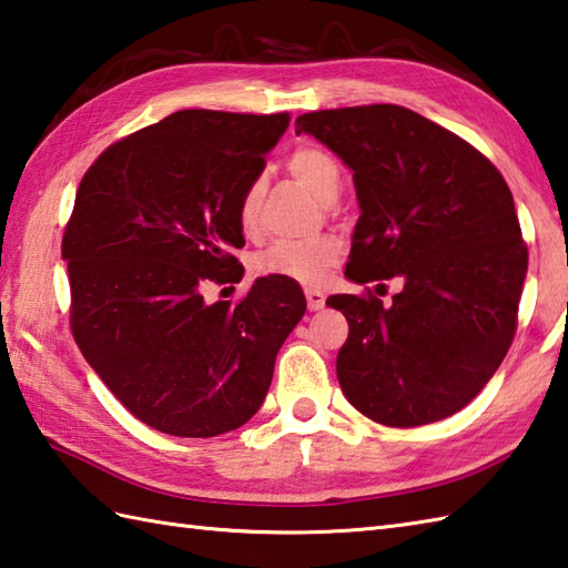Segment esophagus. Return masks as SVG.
<instances>
[{
  "label": "esophagus",
  "instance_id": "34e87169",
  "mask_svg": "<svg viewBox=\"0 0 568 568\" xmlns=\"http://www.w3.org/2000/svg\"><path fill=\"white\" fill-rule=\"evenodd\" d=\"M305 297H307V307L312 310V312H317V310H322L324 307V293L322 291H305Z\"/></svg>",
  "mask_w": 568,
  "mask_h": 568
}]
</instances>
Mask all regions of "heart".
<instances>
[{
    "label": "heart",
    "mask_w": 568,
    "mask_h": 568,
    "mask_svg": "<svg viewBox=\"0 0 568 568\" xmlns=\"http://www.w3.org/2000/svg\"><path fill=\"white\" fill-rule=\"evenodd\" d=\"M285 168L297 183H303L312 195L329 202L336 197L342 185L339 165L332 155L305 143L295 151L287 153ZM261 183H253L244 190L239 202V224L246 234L256 229L258 222V207H261ZM342 258V244L336 239H315V241H277V244L263 248L253 258V273L261 277H283V281H293L300 285H322L327 281L329 271Z\"/></svg>",
    "instance_id": "1"
}]
</instances>
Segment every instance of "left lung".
Listing matches in <instances>:
<instances>
[{
  "label": "left lung",
  "mask_w": 568,
  "mask_h": 568,
  "mask_svg": "<svg viewBox=\"0 0 568 568\" xmlns=\"http://www.w3.org/2000/svg\"><path fill=\"white\" fill-rule=\"evenodd\" d=\"M354 173L361 216L344 275L403 277L393 305L332 295L348 322L336 356L346 400L388 427L449 417L513 344L527 246L513 192L470 143L397 104L297 116Z\"/></svg>",
  "instance_id": "left-lung-1"
}]
</instances>
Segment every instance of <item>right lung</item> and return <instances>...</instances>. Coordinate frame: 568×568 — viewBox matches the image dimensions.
<instances>
[{
    "label": "right lung",
    "mask_w": 568,
    "mask_h": 568,
    "mask_svg": "<svg viewBox=\"0 0 568 568\" xmlns=\"http://www.w3.org/2000/svg\"><path fill=\"white\" fill-rule=\"evenodd\" d=\"M291 114L183 110L106 149L63 236L72 336L131 415L173 437H216L258 413L303 287L258 277L239 305L207 283L241 275L239 202Z\"/></svg>",
    "instance_id": "obj_1"
}]
</instances>
